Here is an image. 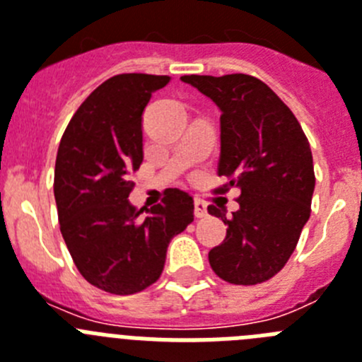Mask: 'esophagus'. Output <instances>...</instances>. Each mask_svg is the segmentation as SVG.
Instances as JSON below:
<instances>
[{
  "mask_svg": "<svg viewBox=\"0 0 362 362\" xmlns=\"http://www.w3.org/2000/svg\"><path fill=\"white\" fill-rule=\"evenodd\" d=\"M194 214H196L197 219H203V217L209 216V210H206V203L201 199H196V203H194Z\"/></svg>",
  "mask_w": 362,
  "mask_h": 362,
  "instance_id": "obj_1",
  "label": "esophagus"
}]
</instances>
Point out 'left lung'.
<instances>
[{
  "label": "left lung",
  "instance_id": "left-lung-1",
  "mask_svg": "<svg viewBox=\"0 0 362 362\" xmlns=\"http://www.w3.org/2000/svg\"><path fill=\"white\" fill-rule=\"evenodd\" d=\"M221 108V156L217 174L241 190L239 210L210 204L209 214L228 226L212 248V270L226 283L259 284L283 270L312 212L315 187L310 143L283 99L248 74L183 76Z\"/></svg>",
  "mask_w": 362,
  "mask_h": 362
}]
</instances>
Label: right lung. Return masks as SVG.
I'll list each match as a JSON object with an SVG mask.
<instances>
[{"label": "right lung", "instance_id": "1", "mask_svg": "<svg viewBox=\"0 0 362 362\" xmlns=\"http://www.w3.org/2000/svg\"><path fill=\"white\" fill-rule=\"evenodd\" d=\"M168 81L152 74L107 79L76 110L57 148L54 197L66 248L92 286L116 296L156 283L168 243L194 221V199L179 188L165 190L146 216L129 203L143 163V110Z\"/></svg>", "mask_w": 362, "mask_h": 362}]
</instances>
